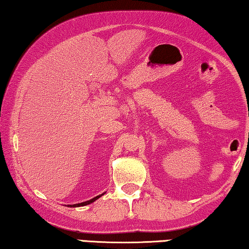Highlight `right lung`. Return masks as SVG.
Listing matches in <instances>:
<instances>
[{
	"mask_svg": "<svg viewBox=\"0 0 249 249\" xmlns=\"http://www.w3.org/2000/svg\"><path fill=\"white\" fill-rule=\"evenodd\" d=\"M105 193V192H104ZM104 193H102V195H100V196H95V197H93V199H91V200H89V201H86V202H81V203H77V204H68V206L69 208H78V206H84V205H88V204H91V203H93V202L95 201V200H98L99 197H101L102 196Z\"/></svg>",
	"mask_w": 249,
	"mask_h": 249,
	"instance_id": "right-lung-1",
	"label": "right lung"
}]
</instances>
